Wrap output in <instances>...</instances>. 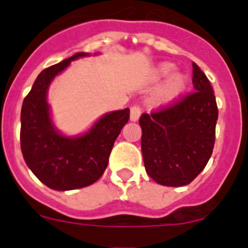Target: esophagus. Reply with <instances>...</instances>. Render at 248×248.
<instances>
[{
    "label": "esophagus",
    "mask_w": 248,
    "mask_h": 248,
    "mask_svg": "<svg viewBox=\"0 0 248 248\" xmlns=\"http://www.w3.org/2000/svg\"><path fill=\"white\" fill-rule=\"evenodd\" d=\"M140 114H141V108L139 105H133L130 108V120L131 122H137L139 119Z\"/></svg>",
    "instance_id": "esophagus-1"
}]
</instances>
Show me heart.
<instances>
[{"instance_id":"heart-1","label":"heart","mask_w":248,"mask_h":248,"mask_svg":"<svg viewBox=\"0 0 248 248\" xmlns=\"http://www.w3.org/2000/svg\"><path fill=\"white\" fill-rule=\"evenodd\" d=\"M174 71V65L171 63H163L160 64L159 67L155 69V78L157 79H161V78H166ZM186 87V78L183 74H176V76L171 77V79L169 80V83L166 84L165 89L163 92V95H161V100L163 102H169V100H172L174 98H176L177 95H180L184 92Z\"/></svg>"}]
</instances>
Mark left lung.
Listing matches in <instances>:
<instances>
[{"instance_id":"obj_1","label":"left lung","mask_w":248,"mask_h":248,"mask_svg":"<svg viewBox=\"0 0 248 248\" xmlns=\"http://www.w3.org/2000/svg\"><path fill=\"white\" fill-rule=\"evenodd\" d=\"M192 84V93L139 119L145 170L160 185H187L212 154L218 109L211 84L196 63Z\"/></svg>"}]
</instances>
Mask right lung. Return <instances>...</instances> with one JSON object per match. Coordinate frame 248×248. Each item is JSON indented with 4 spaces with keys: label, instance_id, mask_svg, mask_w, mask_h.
I'll return each instance as SVG.
<instances>
[{
    "label": "right lung",
    "instance_id": "right-lung-1",
    "mask_svg": "<svg viewBox=\"0 0 248 248\" xmlns=\"http://www.w3.org/2000/svg\"><path fill=\"white\" fill-rule=\"evenodd\" d=\"M84 56L80 52L43 69L22 104L21 150L26 164L45 185L58 191L85 187L102 176L114 141L130 117L128 108L111 111L79 138L63 137L54 129L47 103L49 83Z\"/></svg>",
    "mask_w": 248,
    "mask_h": 248
}]
</instances>
